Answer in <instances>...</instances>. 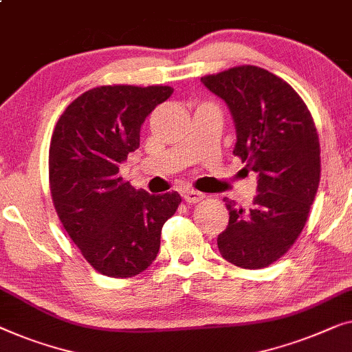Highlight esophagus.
Here are the masks:
<instances>
[{"label": "esophagus", "instance_id": "34e87169", "mask_svg": "<svg viewBox=\"0 0 352 352\" xmlns=\"http://www.w3.org/2000/svg\"><path fill=\"white\" fill-rule=\"evenodd\" d=\"M183 199H185L188 204H195V202H199L201 199H204V195L196 190H186L183 192Z\"/></svg>", "mask_w": 352, "mask_h": 352}]
</instances>
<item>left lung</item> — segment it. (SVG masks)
Masks as SVG:
<instances>
[{"instance_id": "8db88e82", "label": "left lung", "mask_w": 352, "mask_h": 352, "mask_svg": "<svg viewBox=\"0 0 352 352\" xmlns=\"http://www.w3.org/2000/svg\"><path fill=\"white\" fill-rule=\"evenodd\" d=\"M201 81L230 108L237 137L232 155L258 174L249 210L223 199L230 223L217 239L219 250L239 268H266L294 245L318 192L314 120L294 87L265 68L232 67Z\"/></svg>"}]
</instances>
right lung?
Here are the masks:
<instances>
[{
  "instance_id": "add662e5",
  "label": "right lung",
  "mask_w": 352,
  "mask_h": 352,
  "mask_svg": "<svg viewBox=\"0 0 352 352\" xmlns=\"http://www.w3.org/2000/svg\"><path fill=\"white\" fill-rule=\"evenodd\" d=\"M174 92L170 86L113 84L89 89L58 118L49 146V188L67 234L108 277H133L155 261L177 191L150 195L120 177L140 146V127Z\"/></svg>"
}]
</instances>
